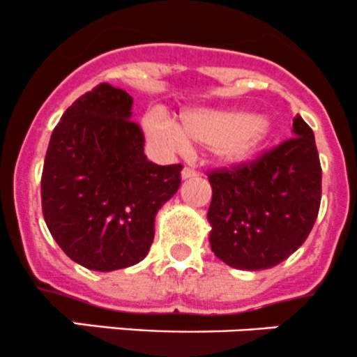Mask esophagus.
<instances>
[{"mask_svg":"<svg viewBox=\"0 0 357 357\" xmlns=\"http://www.w3.org/2000/svg\"><path fill=\"white\" fill-rule=\"evenodd\" d=\"M195 176H199V172H197L195 169H192V167H185L181 171V178L183 179H192V178H195Z\"/></svg>","mask_w":357,"mask_h":357,"instance_id":"34e87169","label":"esophagus"}]
</instances>
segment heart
I'll list each match as a JSON object with an SVG mask.
<instances>
[{
    "mask_svg": "<svg viewBox=\"0 0 357 357\" xmlns=\"http://www.w3.org/2000/svg\"><path fill=\"white\" fill-rule=\"evenodd\" d=\"M145 126L155 142L186 149L190 138L208 146L219 162L228 165L250 160L273 135V124L266 115L242 110H186L179 115V124L162 114H150Z\"/></svg>",
    "mask_w": 357,
    "mask_h": 357,
    "instance_id": "1",
    "label": "heart"
}]
</instances>
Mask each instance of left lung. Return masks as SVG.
Segmentation results:
<instances>
[{"instance_id":"left-lung-1","label":"left lung","mask_w":357,"mask_h":357,"mask_svg":"<svg viewBox=\"0 0 357 357\" xmlns=\"http://www.w3.org/2000/svg\"><path fill=\"white\" fill-rule=\"evenodd\" d=\"M294 138L255 160L207 172V219L215 257L247 271L269 269L311 233L321 202V164L312 129L301 115Z\"/></svg>"}]
</instances>
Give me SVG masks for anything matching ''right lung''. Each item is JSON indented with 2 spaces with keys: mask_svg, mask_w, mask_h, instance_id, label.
I'll list each match as a JSON object with an SVG mask.
<instances>
[{
  "mask_svg": "<svg viewBox=\"0 0 357 357\" xmlns=\"http://www.w3.org/2000/svg\"><path fill=\"white\" fill-rule=\"evenodd\" d=\"M132 98L102 82L53 129L41 176L43 215L77 264L114 271L149 254L155 214L181 185V164L157 165L131 121Z\"/></svg>",
  "mask_w": 357,
  "mask_h": 357,
  "instance_id": "obj_1",
  "label": "right lung"
}]
</instances>
